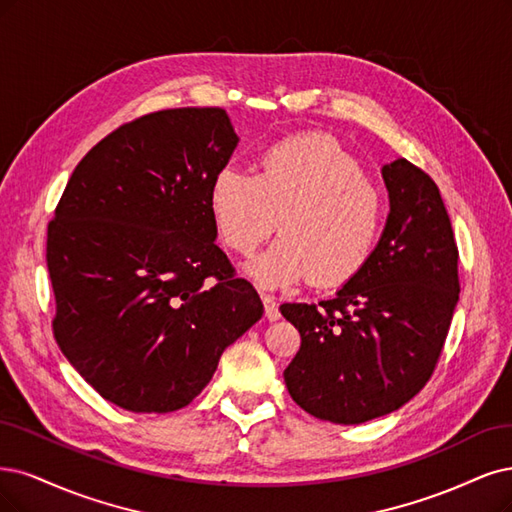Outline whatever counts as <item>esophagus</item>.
<instances>
[{"mask_svg": "<svg viewBox=\"0 0 512 512\" xmlns=\"http://www.w3.org/2000/svg\"><path fill=\"white\" fill-rule=\"evenodd\" d=\"M262 305H264V315H267L269 322L279 320L281 313H279V307H277V301L273 294H262Z\"/></svg>", "mask_w": 512, "mask_h": 512, "instance_id": "34e87169", "label": "esophagus"}]
</instances>
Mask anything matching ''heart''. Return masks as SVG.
Listing matches in <instances>:
<instances>
[{"instance_id":"heart-1","label":"heart","mask_w":512,"mask_h":512,"mask_svg":"<svg viewBox=\"0 0 512 512\" xmlns=\"http://www.w3.org/2000/svg\"><path fill=\"white\" fill-rule=\"evenodd\" d=\"M209 211L222 243L239 256H252L279 222L284 237L248 267L258 286L311 279L317 288H337L373 256L383 201L337 139L305 133L264 150L256 175L220 169L209 186Z\"/></svg>"}]
</instances>
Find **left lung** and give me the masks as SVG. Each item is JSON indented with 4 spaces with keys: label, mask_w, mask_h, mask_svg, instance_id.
Here are the masks:
<instances>
[{
    "label": "left lung",
    "mask_w": 512,
    "mask_h": 512,
    "mask_svg": "<svg viewBox=\"0 0 512 512\" xmlns=\"http://www.w3.org/2000/svg\"><path fill=\"white\" fill-rule=\"evenodd\" d=\"M381 173L390 214L366 267L330 301L279 307L301 332L284 370L292 400L343 426L392 413L421 392L460 298V254L438 186L407 158Z\"/></svg>",
    "instance_id": "left-lung-1"
}]
</instances>
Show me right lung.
Wrapping results in <instances>:
<instances>
[{"label": "right lung", "mask_w": 512, "mask_h": 512, "mask_svg": "<svg viewBox=\"0 0 512 512\" xmlns=\"http://www.w3.org/2000/svg\"><path fill=\"white\" fill-rule=\"evenodd\" d=\"M239 137L222 108L152 112L74 169L48 224L52 332L82 379L133 413L197 398L262 317L214 243L209 186Z\"/></svg>", "instance_id": "add662e5"}]
</instances>
